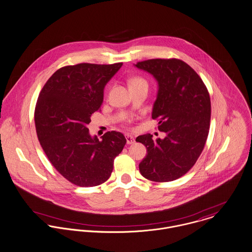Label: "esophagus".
<instances>
[{
  "label": "esophagus",
  "instance_id": "34e87169",
  "mask_svg": "<svg viewBox=\"0 0 252 252\" xmlns=\"http://www.w3.org/2000/svg\"><path fill=\"white\" fill-rule=\"evenodd\" d=\"M126 143L127 144H134L135 143V139L133 136L129 135V134H126Z\"/></svg>",
  "mask_w": 252,
  "mask_h": 252
}]
</instances>
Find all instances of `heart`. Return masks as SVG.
Listing matches in <instances>:
<instances>
[{
  "label": "heart",
  "mask_w": 252,
  "mask_h": 252,
  "mask_svg": "<svg viewBox=\"0 0 252 252\" xmlns=\"http://www.w3.org/2000/svg\"><path fill=\"white\" fill-rule=\"evenodd\" d=\"M146 82L145 79H143L142 78H139V77H136V78H131L130 81H129V85L132 86V85H135V84H139V83H144ZM147 83V82H146Z\"/></svg>",
  "instance_id": "heart-1"
}]
</instances>
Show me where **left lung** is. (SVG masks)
<instances>
[{"mask_svg":"<svg viewBox=\"0 0 252 252\" xmlns=\"http://www.w3.org/2000/svg\"><path fill=\"white\" fill-rule=\"evenodd\" d=\"M137 68L158 81L152 117L158 121L164 139L138 136L148 155L139 164L141 174L152 181H173L190 171L201 155L210 127L209 92L194 69L177 58H155L137 62Z\"/></svg>","mask_w":252,"mask_h":252,"instance_id":"left-lung-1","label":"left lung"}]
</instances>
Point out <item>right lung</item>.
<instances>
[{"instance_id": "add662e5", "label": "right lung", "mask_w": 252, "mask_h": 252, "mask_svg": "<svg viewBox=\"0 0 252 252\" xmlns=\"http://www.w3.org/2000/svg\"><path fill=\"white\" fill-rule=\"evenodd\" d=\"M123 63H79L58 69L39 94L34 123L40 145L55 169L71 183L93 187L105 182L126 140L107 131L98 140L87 125L99 111L103 89Z\"/></svg>"}]
</instances>
